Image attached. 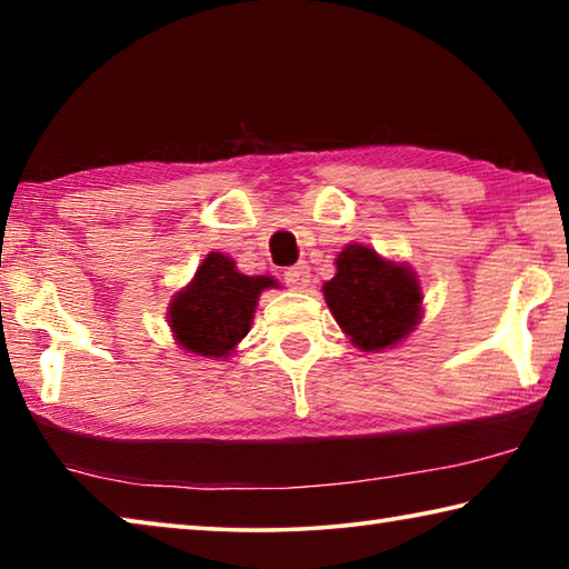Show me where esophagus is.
<instances>
[{"label":"esophagus","instance_id":"obj_1","mask_svg":"<svg viewBox=\"0 0 569 569\" xmlns=\"http://www.w3.org/2000/svg\"><path fill=\"white\" fill-rule=\"evenodd\" d=\"M283 281L291 286V288H298V291H303V288H308V283H311V271H308L306 263H296L291 268H286Z\"/></svg>","mask_w":569,"mask_h":569}]
</instances>
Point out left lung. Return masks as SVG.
Instances as JSON below:
<instances>
[{
  "label": "left lung",
  "instance_id": "8db88e82",
  "mask_svg": "<svg viewBox=\"0 0 569 569\" xmlns=\"http://www.w3.org/2000/svg\"><path fill=\"white\" fill-rule=\"evenodd\" d=\"M323 298L341 331L366 353L397 349L423 316L417 271L363 243H349L336 256V276L323 283Z\"/></svg>",
  "mask_w": 569,
  "mask_h": 569
}]
</instances>
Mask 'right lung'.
Masks as SVG:
<instances>
[{"mask_svg":"<svg viewBox=\"0 0 569 569\" xmlns=\"http://www.w3.org/2000/svg\"><path fill=\"white\" fill-rule=\"evenodd\" d=\"M273 276H246L230 256L210 250L188 286L170 298L168 326L186 353L228 359L253 323L258 298L276 288Z\"/></svg>","mask_w":569,"mask_h":569,"instance_id":"add662e5","label":"right lung"}]
</instances>
